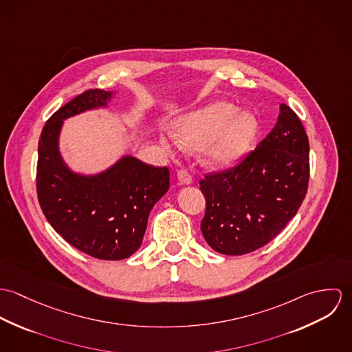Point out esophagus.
<instances>
[{
    "mask_svg": "<svg viewBox=\"0 0 352 352\" xmlns=\"http://www.w3.org/2000/svg\"><path fill=\"white\" fill-rule=\"evenodd\" d=\"M177 180L180 184L183 186H188L192 183V176L190 175V172L187 169H180L177 172Z\"/></svg>",
    "mask_w": 352,
    "mask_h": 352,
    "instance_id": "esophagus-1",
    "label": "esophagus"
}]
</instances>
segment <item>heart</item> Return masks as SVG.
I'll return each mask as SVG.
<instances>
[{"instance_id": "1", "label": "heart", "mask_w": 352, "mask_h": 352, "mask_svg": "<svg viewBox=\"0 0 352 352\" xmlns=\"http://www.w3.org/2000/svg\"><path fill=\"white\" fill-rule=\"evenodd\" d=\"M236 113L237 108L233 104L214 102L179 119L173 137L184 148H206L207 165L217 169L232 166L251 149L257 131L253 115Z\"/></svg>"}]
</instances>
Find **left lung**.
<instances>
[{
    "mask_svg": "<svg viewBox=\"0 0 352 352\" xmlns=\"http://www.w3.org/2000/svg\"><path fill=\"white\" fill-rule=\"evenodd\" d=\"M307 183V135L297 113L282 102L276 124L243 162L199 182L206 243L232 256L264 247L297 214Z\"/></svg>",
    "mask_w": 352,
    "mask_h": 352,
    "instance_id": "left-lung-1",
    "label": "left lung"
}]
</instances>
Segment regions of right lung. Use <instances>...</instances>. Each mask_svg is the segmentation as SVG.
I'll return each instance as SVG.
<instances>
[{"instance_id":"1","label":"right lung","mask_w":352,"mask_h":352,"mask_svg":"<svg viewBox=\"0 0 352 352\" xmlns=\"http://www.w3.org/2000/svg\"><path fill=\"white\" fill-rule=\"evenodd\" d=\"M113 92L89 89L46 122L38 146L36 190L42 211L70 245L101 260H123L140 250L153 206L169 190V169L120 157L96 175L72 170L59 151L63 120L104 108Z\"/></svg>"}]
</instances>
